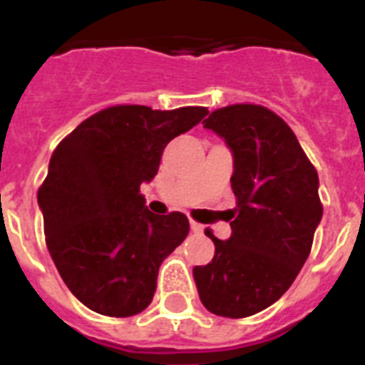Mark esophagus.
<instances>
[{
    "instance_id": "1",
    "label": "esophagus",
    "mask_w": 365,
    "mask_h": 365,
    "mask_svg": "<svg viewBox=\"0 0 365 365\" xmlns=\"http://www.w3.org/2000/svg\"><path fill=\"white\" fill-rule=\"evenodd\" d=\"M202 229H205V227H202V225H200V223L191 222V231H193V233H197V235L202 233Z\"/></svg>"
}]
</instances>
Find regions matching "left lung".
Here are the masks:
<instances>
[{
	"label": "left lung",
	"mask_w": 365,
	"mask_h": 365,
	"mask_svg": "<svg viewBox=\"0 0 365 365\" xmlns=\"http://www.w3.org/2000/svg\"><path fill=\"white\" fill-rule=\"evenodd\" d=\"M202 123L233 151L237 208L231 239L206 229L216 252L193 277L208 311L246 318L280 299L311 254L324 212L318 172L294 130L265 106H225Z\"/></svg>",
	"instance_id": "1"
}]
</instances>
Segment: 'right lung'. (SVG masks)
Segmentation results:
<instances>
[{
	"mask_svg": "<svg viewBox=\"0 0 365 365\" xmlns=\"http://www.w3.org/2000/svg\"><path fill=\"white\" fill-rule=\"evenodd\" d=\"M206 113L110 106L53 151L37 189L45 240L66 286L91 311L134 317L153 299L160 263L187 237L189 220L149 212L140 185L155 178L166 143Z\"/></svg>",
	"mask_w": 365,
	"mask_h": 365,
	"instance_id": "obj_1",
	"label": "right lung"
}]
</instances>
